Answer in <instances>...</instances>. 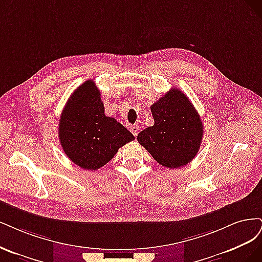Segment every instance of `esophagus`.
Listing matches in <instances>:
<instances>
[{
    "label": "esophagus",
    "instance_id": "34e87169",
    "mask_svg": "<svg viewBox=\"0 0 262 262\" xmlns=\"http://www.w3.org/2000/svg\"><path fill=\"white\" fill-rule=\"evenodd\" d=\"M130 132L133 133L134 136H137L138 133H139V127L137 125H132L130 126Z\"/></svg>",
    "mask_w": 262,
    "mask_h": 262
}]
</instances>
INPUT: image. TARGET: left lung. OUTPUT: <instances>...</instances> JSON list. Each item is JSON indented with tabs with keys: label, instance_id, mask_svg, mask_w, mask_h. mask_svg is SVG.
Here are the masks:
<instances>
[{
	"label": "left lung",
	"instance_id": "1",
	"mask_svg": "<svg viewBox=\"0 0 262 262\" xmlns=\"http://www.w3.org/2000/svg\"><path fill=\"white\" fill-rule=\"evenodd\" d=\"M150 108L155 124L138 134V142L165 167L188 164L196 157L204 136L195 106L180 89L172 88Z\"/></svg>",
	"mask_w": 262,
	"mask_h": 262
}]
</instances>
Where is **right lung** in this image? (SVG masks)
<instances>
[{
  "label": "right lung",
  "instance_id": "obj_1",
  "mask_svg": "<svg viewBox=\"0 0 262 262\" xmlns=\"http://www.w3.org/2000/svg\"><path fill=\"white\" fill-rule=\"evenodd\" d=\"M58 138L65 155L85 170L105 165L133 134L113 117L104 114V105L94 80L76 89L63 108Z\"/></svg>",
  "mask_w": 262,
  "mask_h": 262
}]
</instances>
